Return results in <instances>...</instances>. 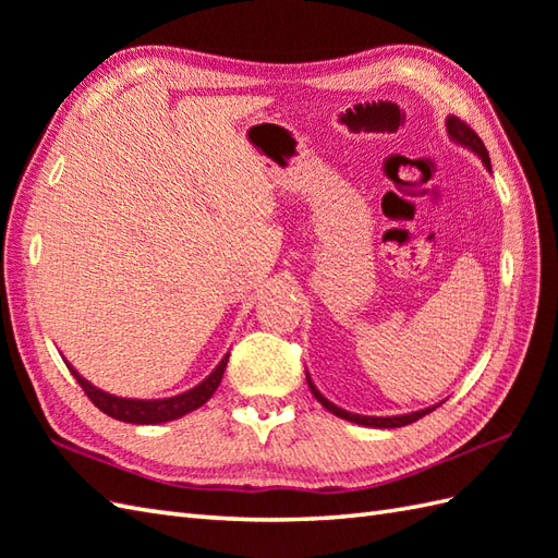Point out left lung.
I'll use <instances>...</instances> for the list:
<instances>
[{
  "label": "left lung",
  "mask_w": 558,
  "mask_h": 558,
  "mask_svg": "<svg viewBox=\"0 0 558 558\" xmlns=\"http://www.w3.org/2000/svg\"><path fill=\"white\" fill-rule=\"evenodd\" d=\"M447 133H449V140H451V142H457V145H461L463 149L473 151L475 157L485 163L487 171L492 173L489 154H487V149H485V145H483V140L477 137V135L471 131L469 125H465L463 121H459L457 116H449V119H447ZM306 383H308L311 392H314V397L320 401V404L326 407L330 413H335V416H338V418H344V421H349V423H356V425H366V427H380V430H385V427H401V425H409V423L423 418L425 413H430V411H435L439 404H442V401H439V404H433V407L421 409V411L401 413V416H364V413H352V411H347V409H342V407H338V404H332L330 399L323 397V395L318 392V387L314 385V380H311V375H308V373H306Z\"/></svg>",
  "instance_id": "8db88e82"
}]
</instances>
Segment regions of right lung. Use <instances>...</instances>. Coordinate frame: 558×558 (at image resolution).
<instances>
[{
  "label": "right lung",
  "mask_w": 558,
  "mask_h": 558,
  "mask_svg": "<svg viewBox=\"0 0 558 558\" xmlns=\"http://www.w3.org/2000/svg\"><path fill=\"white\" fill-rule=\"evenodd\" d=\"M228 356L218 361V366L206 375V378L194 385L192 390L187 392H180L175 397H163V399H131V397H116L99 390L89 380H85L81 373H77L69 361L66 366L73 373V378L81 383L83 392L89 397L93 404L107 413V416L116 418V421H123V423H135V425H157V423H168V421H175V418H183L185 413L199 409L202 404H206L216 392V387L220 385V378H223L226 366H228Z\"/></svg>",
  "instance_id": "add662e5"
}]
</instances>
